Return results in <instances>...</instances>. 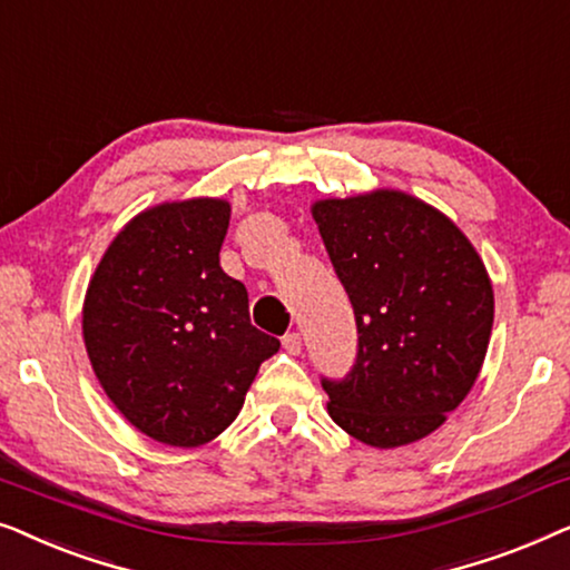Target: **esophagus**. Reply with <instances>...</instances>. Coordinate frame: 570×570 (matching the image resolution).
Segmentation results:
<instances>
[{
    "label": "esophagus",
    "instance_id": "34e87169",
    "mask_svg": "<svg viewBox=\"0 0 570 570\" xmlns=\"http://www.w3.org/2000/svg\"><path fill=\"white\" fill-rule=\"evenodd\" d=\"M283 347H285L287 353H291V355H301V350H303V340H301V334H298V332L285 334V337H283Z\"/></svg>",
    "mask_w": 570,
    "mask_h": 570
}]
</instances>
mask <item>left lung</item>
<instances>
[{
  "label": "left lung",
  "instance_id": "8db88e82",
  "mask_svg": "<svg viewBox=\"0 0 570 570\" xmlns=\"http://www.w3.org/2000/svg\"><path fill=\"white\" fill-rule=\"evenodd\" d=\"M355 311L357 357L322 379L342 431L396 449L446 423L478 381L493 330V285L441 209L396 189L311 205Z\"/></svg>",
  "mask_w": 570,
  "mask_h": 570
}]
</instances>
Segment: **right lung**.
I'll return each mask as SVG.
<instances>
[{
    "instance_id": "add662e5",
    "label": "right lung",
    "mask_w": 570,
    "mask_h": 570,
    "mask_svg": "<svg viewBox=\"0 0 570 570\" xmlns=\"http://www.w3.org/2000/svg\"><path fill=\"white\" fill-rule=\"evenodd\" d=\"M230 202H163L124 225L92 272L82 340L114 407L153 441L194 449L238 417L279 342L252 326L220 267Z\"/></svg>"
}]
</instances>
